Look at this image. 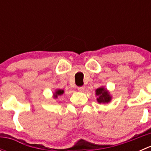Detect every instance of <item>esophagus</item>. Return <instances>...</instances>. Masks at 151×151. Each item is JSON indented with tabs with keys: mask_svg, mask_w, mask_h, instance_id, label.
Segmentation results:
<instances>
[{
	"mask_svg": "<svg viewBox=\"0 0 151 151\" xmlns=\"http://www.w3.org/2000/svg\"><path fill=\"white\" fill-rule=\"evenodd\" d=\"M78 91H80V92H83V91H85V87H83V86L78 87Z\"/></svg>",
	"mask_w": 151,
	"mask_h": 151,
	"instance_id": "obj_1",
	"label": "esophagus"
}]
</instances>
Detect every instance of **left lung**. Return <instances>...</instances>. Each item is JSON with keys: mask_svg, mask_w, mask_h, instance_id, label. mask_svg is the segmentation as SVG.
Segmentation results:
<instances>
[{"mask_svg": "<svg viewBox=\"0 0 151 151\" xmlns=\"http://www.w3.org/2000/svg\"><path fill=\"white\" fill-rule=\"evenodd\" d=\"M96 94L98 96L97 101L99 103H108L110 101L111 96L109 93L104 88H99L96 91Z\"/></svg>", "mask_w": 151, "mask_h": 151, "instance_id": "obj_1", "label": "left lung"}]
</instances>
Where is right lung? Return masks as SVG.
Wrapping results in <instances>:
<instances>
[{"mask_svg":"<svg viewBox=\"0 0 151 151\" xmlns=\"http://www.w3.org/2000/svg\"><path fill=\"white\" fill-rule=\"evenodd\" d=\"M63 92H64V91H63V90H58V91H56V92H55V93L54 94L55 98H57L58 96H60V95H62V94L63 93Z\"/></svg>","mask_w":151,"mask_h":151,"instance_id":"add662e5","label":"right lung"}]
</instances>
